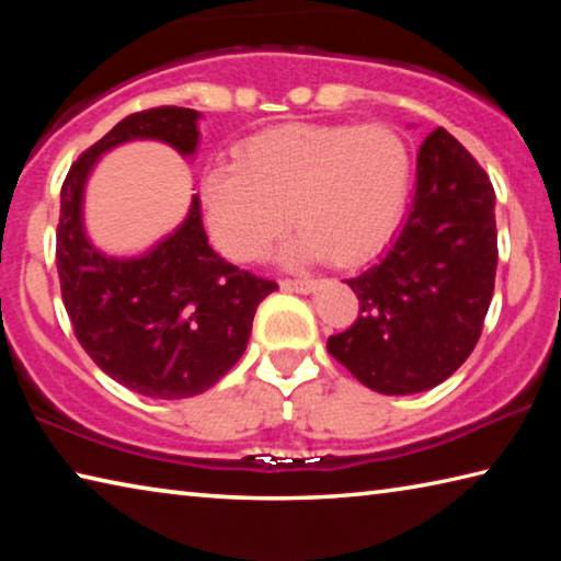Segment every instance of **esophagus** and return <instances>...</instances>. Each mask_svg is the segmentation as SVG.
I'll list each match as a JSON object with an SVG mask.
<instances>
[{"instance_id": "34e87169", "label": "esophagus", "mask_w": 561, "mask_h": 561, "mask_svg": "<svg viewBox=\"0 0 561 561\" xmlns=\"http://www.w3.org/2000/svg\"><path fill=\"white\" fill-rule=\"evenodd\" d=\"M284 291H297V294H311L317 289V279H282Z\"/></svg>"}]
</instances>
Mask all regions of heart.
Returning <instances> with one entry per match:
<instances>
[{
	"instance_id": "1",
	"label": "heart",
	"mask_w": 561,
	"mask_h": 561,
	"mask_svg": "<svg viewBox=\"0 0 561 561\" xmlns=\"http://www.w3.org/2000/svg\"><path fill=\"white\" fill-rule=\"evenodd\" d=\"M411 187V153L393 128L287 123L247 138L234 165L203 178L207 227L220 252L252 262L287 216L299 234L284 260L366 262L391 240Z\"/></svg>"
}]
</instances>
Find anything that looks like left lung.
Wrapping results in <instances>:
<instances>
[{
  "label": "left lung",
  "mask_w": 561,
  "mask_h": 561,
  "mask_svg": "<svg viewBox=\"0 0 561 561\" xmlns=\"http://www.w3.org/2000/svg\"><path fill=\"white\" fill-rule=\"evenodd\" d=\"M495 270V190L478 160L435 128L417 150L403 230L374 267L346 279L358 319L329 336V354L371 391H428L478 344Z\"/></svg>",
  "instance_id": "obj_1"
}]
</instances>
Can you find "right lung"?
I'll return each instance as SVG.
<instances>
[{
    "instance_id": "1",
    "label": "right lung",
    "mask_w": 561,
    "mask_h": 561,
    "mask_svg": "<svg viewBox=\"0 0 561 561\" xmlns=\"http://www.w3.org/2000/svg\"><path fill=\"white\" fill-rule=\"evenodd\" d=\"M201 118L178 106L133 113L76 160L61 187L56 267L76 339L113 381L163 401L203 393L230 371L250 341L254 311L277 284L207 244L197 195L185 220L150 250L113 257L87 234L83 193L101 156L130 140L195 156Z\"/></svg>"
}]
</instances>
